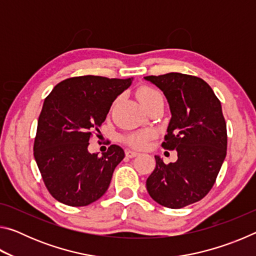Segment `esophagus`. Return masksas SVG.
Returning a JSON list of instances; mask_svg holds the SVG:
<instances>
[{
  "label": "esophagus",
  "instance_id": "obj_1",
  "mask_svg": "<svg viewBox=\"0 0 256 256\" xmlns=\"http://www.w3.org/2000/svg\"><path fill=\"white\" fill-rule=\"evenodd\" d=\"M125 154H126V157H128V158H133V157H136L138 152H136V151H134V150L128 149L126 151H125Z\"/></svg>",
  "mask_w": 256,
  "mask_h": 256
}]
</instances>
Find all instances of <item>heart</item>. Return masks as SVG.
I'll use <instances>...</instances> for the list:
<instances>
[{"label": "heart", "instance_id": "heart-1", "mask_svg": "<svg viewBox=\"0 0 256 256\" xmlns=\"http://www.w3.org/2000/svg\"><path fill=\"white\" fill-rule=\"evenodd\" d=\"M136 96L142 105L146 107L148 104L154 100L156 98L160 97L162 94H160L159 92H157L156 89L151 88V86H141V88L138 90ZM152 136H154V133L151 131H136V132H131L126 134L123 140L125 144L133 146V148L142 149L144 148V146H146L149 140H151Z\"/></svg>", "mask_w": 256, "mask_h": 256}]
</instances>
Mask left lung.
<instances>
[{
    "label": "left lung",
    "mask_w": 256,
    "mask_h": 256,
    "mask_svg": "<svg viewBox=\"0 0 256 256\" xmlns=\"http://www.w3.org/2000/svg\"><path fill=\"white\" fill-rule=\"evenodd\" d=\"M162 90L172 118L162 148L177 151L166 164L156 156V168L146 180L154 200L180 209L202 200L214 186L227 154V126L222 104L201 78L166 73L144 76Z\"/></svg>",
    "instance_id": "obj_1"
}]
</instances>
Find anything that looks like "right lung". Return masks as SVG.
Segmentation results:
<instances>
[{"instance_id":"obj_1","label":"right lung","mask_w":256,"mask_h":256,"mask_svg":"<svg viewBox=\"0 0 256 256\" xmlns=\"http://www.w3.org/2000/svg\"><path fill=\"white\" fill-rule=\"evenodd\" d=\"M133 78H68L45 98L34 144V157L46 188L55 200L84 206L100 198L110 184L124 150L112 144L102 157L88 151L94 131L106 120L112 102Z\"/></svg>"}]
</instances>
